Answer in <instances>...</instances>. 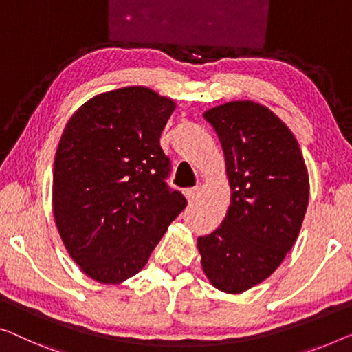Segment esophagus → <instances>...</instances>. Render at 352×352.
<instances>
[{"label": "esophagus", "instance_id": "esophagus-1", "mask_svg": "<svg viewBox=\"0 0 352 352\" xmlns=\"http://www.w3.org/2000/svg\"><path fill=\"white\" fill-rule=\"evenodd\" d=\"M185 196L188 199V202L192 204L199 196V190L197 188H188V190H185Z\"/></svg>", "mask_w": 352, "mask_h": 352}]
</instances>
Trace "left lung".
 Returning <instances> with one entry per match:
<instances>
[{"instance_id": "left-lung-1", "label": "left lung", "mask_w": 352, "mask_h": 352, "mask_svg": "<svg viewBox=\"0 0 352 352\" xmlns=\"http://www.w3.org/2000/svg\"><path fill=\"white\" fill-rule=\"evenodd\" d=\"M223 146L230 204L217 230L197 239L217 289L240 294L269 278L300 232L310 180L291 129L269 107L229 101L204 112Z\"/></svg>"}]
</instances>
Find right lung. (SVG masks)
I'll list each match as a JSON object with an SVG mask.
<instances>
[{
    "instance_id": "right-lung-1",
    "label": "right lung",
    "mask_w": 352,
    "mask_h": 352,
    "mask_svg": "<svg viewBox=\"0 0 352 352\" xmlns=\"http://www.w3.org/2000/svg\"><path fill=\"white\" fill-rule=\"evenodd\" d=\"M175 106L148 87H123L90 98L66 123L52 206L67 253L94 281L120 285L142 270L186 207L166 185L160 145Z\"/></svg>"
}]
</instances>
